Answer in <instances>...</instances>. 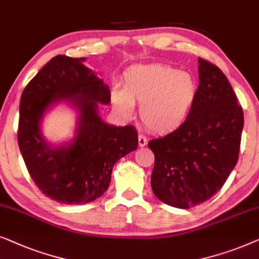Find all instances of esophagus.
Wrapping results in <instances>:
<instances>
[{
	"label": "esophagus",
	"instance_id": "34e87169",
	"mask_svg": "<svg viewBox=\"0 0 259 259\" xmlns=\"http://www.w3.org/2000/svg\"><path fill=\"white\" fill-rule=\"evenodd\" d=\"M147 143H148L147 137L144 136V135H142V134H140V135H139V146L140 147H144V146H147Z\"/></svg>",
	"mask_w": 259,
	"mask_h": 259
}]
</instances>
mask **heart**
Listing matches in <instances>:
<instances>
[{"label": "heart", "mask_w": 259, "mask_h": 259, "mask_svg": "<svg viewBox=\"0 0 259 259\" xmlns=\"http://www.w3.org/2000/svg\"><path fill=\"white\" fill-rule=\"evenodd\" d=\"M194 75L167 65H147L130 68L122 89L112 94L115 108L125 116L141 105V118L154 133L168 134L184 125L198 99Z\"/></svg>", "instance_id": "b5f03b06"}]
</instances>
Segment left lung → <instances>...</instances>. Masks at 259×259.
<instances>
[{
	"instance_id": "1",
	"label": "left lung",
	"mask_w": 259,
	"mask_h": 259,
	"mask_svg": "<svg viewBox=\"0 0 259 259\" xmlns=\"http://www.w3.org/2000/svg\"><path fill=\"white\" fill-rule=\"evenodd\" d=\"M199 80L198 99L184 125L148 143L155 156L151 189L178 208L212 198L239 156L244 113L232 86L218 66L202 58Z\"/></svg>"
}]
</instances>
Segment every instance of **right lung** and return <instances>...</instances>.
Returning <instances> with one entry per match:
<instances>
[{"label":"right lung","mask_w":259,"mask_h":259,"mask_svg":"<svg viewBox=\"0 0 259 259\" xmlns=\"http://www.w3.org/2000/svg\"><path fill=\"white\" fill-rule=\"evenodd\" d=\"M84 58H52L23 90L17 142L28 173L48 198L67 205L94 201L108 191L112 168L137 149L132 125L113 126L98 116V104H109V86L82 65ZM68 100L81 111L74 142L52 148L44 142L39 120L51 104Z\"/></svg>","instance_id":"right-lung-1"}]
</instances>
